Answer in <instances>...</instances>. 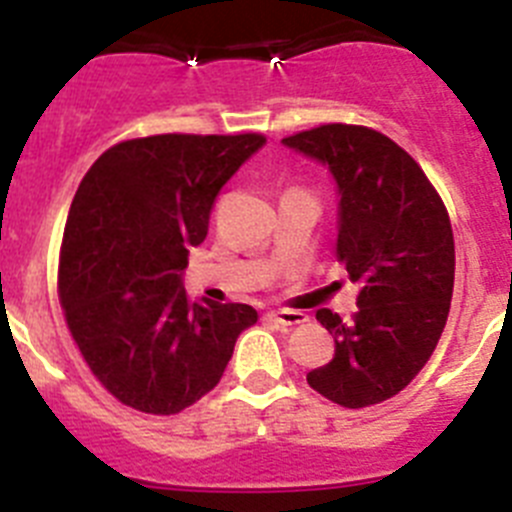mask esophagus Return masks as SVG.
I'll return each mask as SVG.
<instances>
[{"mask_svg":"<svg viewBox=\"0 0 512 512\" xmlns=\"http://www.w3.org/2000/svg\"><path fill=\"white\" fill-rule=\"evenodd\" d=\"M269 318L274 320V323L284 325V328H292V325H302L307 323V315L300 310H271Z\"/></svg>","mask_w":512,"mask_h":512,"instance_id":"esophagus-1","label":"esophagus"}]
</instances>
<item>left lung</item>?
I'll list each match as a JSON object with an SVG mask.
<instances>
[{
    "label": "left lung",
    "instance_id": "8db88e82",
    "mask_svg": "<svg viewBox=\"0 0 512 512\" xmlns=\"http://www.w3.org/2000/svg\"><path fill=\"white\" fill-rule=\"evenodd\" d=\"M282 143L336 179V256L359 284L351 323L328 307L315 315L336 338V354L307 374V384L351 410L390 400L431 359L449 318L456 264L449 212L415 158L377 130L330 122Z\"/></svg>",
    "mask_w": 512,
    "mask_h": 512
}]
</instances>
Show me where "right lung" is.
Instances as JSON below:
<instances>
[{"label":"right lung","mask_w":512,"mask_h":512,"mask_svg":"<svg viewBox=\"0 0 512 512\" xmlns=\"http://www.w3.org/2000/svg\"><path fill=\"white\" fill-rule=\"evenodd\" d=\"M264 143L259 133L122 140L81 179L58 297L81 356L122 405L182 413L220 382L238 336L259 320L241 302L189 300L182 274L217 192Z\"/></svg>","instance_id":"right-lung-1"}]
</instances>
